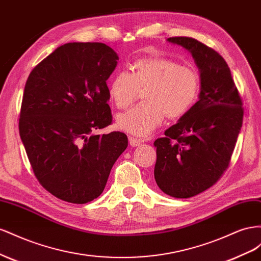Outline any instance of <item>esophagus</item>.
Masks as SVG:
<instances>
[{
    "label": "esophagus",
    "instance_id": "obj_1",
    "mask_svg": "<svg viewBox=\"0 0 261 261\" xmlns=\"http://www.w3.org/2000/svg\"><path fill=\"white\" fill-rule=\"evenodd\" d=\"M142 142H143L142 140L137 139V138H135V137H129V143H130V145L133 146V147L141 145V144H142Z\"/></svg>",
    "mask_w": 261,
    "mask_h": 261
}]
</instances>
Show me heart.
I'll use <instances>...</instances> for the list:
<instances>
[{"mask_svg": "<svg viewBox=\"0 0 261 261\" xmlns=\"http://www.w3.org/2000/svg\"><path fill=\"white\" fill-rule=\"evenodd\" d=\"M200 91L195 68L165 57L138 59L130 73H117L108 84L109 98L118 109L129 107L142 92L143 101L116 119L118 129L139 137L151 135L165 116L177 119L189 113Z\"/></svg>", "mask_w": 261, "mask_h": 261, "instance_id": "1", "label": "heart"}]
</instances>
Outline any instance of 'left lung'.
<instances>
[{
  "label": "left lung",
  "instance_id": "obj_1",
  "mask_svg": "<svg viewBox=\"0 0 261 261\" xmlns=\"http://www.w3.org/2000/svg\"><path fill=\"white\" fill-rule=\"evenodd\" d=\"M168 42L188 50L200 71L199 100L154 142L155 181L174 198H190L210 188L228 167L244 108L230 70L217 51L189 37Z\"/></svg>",
  "mask_w": 261,
  "mask_h": 261
}]
</instances>
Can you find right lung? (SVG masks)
I'll list each match as a JSON object with an SVG mask.
<instances>
[{"mask_svg":"<svg viewBox=\"0 0 261 261\" xmlns=\"http://www.w3.org/2000/svg\"><path fill=\"white\" fill-rule=\"evenodd\" d=\"M118 55L101 42H69L27 79L19 135L34 174L51 195L83 204L99 197L128 146L122 132L97 135L113 121L107 80Z\"/></svg>","mask_w":261,"mask_h":261,"instance_id":"obj_1","label":"right lung"}]
</instances>
